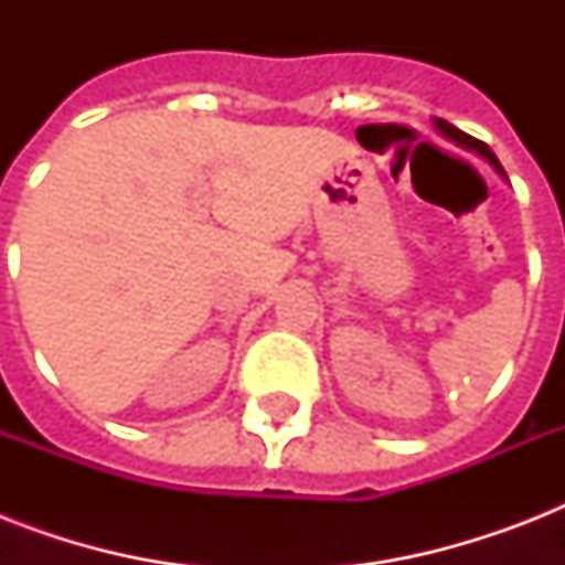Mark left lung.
<instances>
[{
    "mask_svg": "<svg viewBox=\"0 0 565 565\" xmlns=\"http://www.w3.org/2000/svg\"><path fill=\"white\" fill-rule=\"evenodd\" d=\"M434 126H437L439 131H443V135L448 137V140H455V143L466 146V149H475V152L481 154V158H487V161H490L492 167H495V170H499L501 175H504V170H501L499 158L492 154V149H490V146H487V143H483V140H478V137H472V135H466V131H460V128H455V126H451V122H446V119H434Z\"/></svg>",
    "mask_w": 565,
    "mask_h": 565,
    "instance_id": "left-lung-1",
    "label": "left lung"
}]
</instances>
